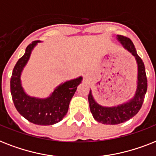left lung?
Segmentation results:
<instances>
[{"instance_id":"obj_1","label":"left lung","mask_w":156,"mask_h":156,"mask_svg":"<svg viewBox=\"0 0 156 156\" xmlns=\"http://www.w3.org/2000/svg\"><path fill=\"white\" fill-rule=\"evenodd\" d=\"M116 38L127 51L134 57L137 63V86L134 96L124 103L113 105L103 106L94 99L90 89L88 94V103L91 113L97 122L106 125H118L125 122L135 116L141 109L147 89V80L145 66L142 58L138 55L136 49L129 38L122 35H117Z\"/></svg>"}]
</instances>
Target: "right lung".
Here are the masks:
<instances>
[{
	"mask_svg": "<svg viewBox=\"0 0 156 156\" xmlns=\"http://www.w3.org/2000/svg\"><path fill=\"white\" fill-rule=\"evenodd\" d=\"M39 43L40 41L32 42L27 47L24 55L16 63L10 80L11 95L18 113L29 122L40 126L54 125L67 114L71 100L83 77H76L61 83L47 98H39L28 95L22 87L21 76L32 51Z\"/></svg>",
	"mask_w": 156,
	"mask_h": 156,
	"instance_id": "add662e5",
	"label": "right lung"
}]
</instances>
